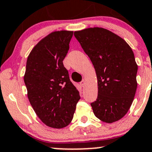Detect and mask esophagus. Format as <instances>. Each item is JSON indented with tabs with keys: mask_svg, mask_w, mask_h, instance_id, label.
<instances>
[{
	"mask_svg": "<svg viewBox=\"0 0 152 152\" xmlns=\"http://www.w3.org/2000/svg\"><path fill=\"white\" fill-rule=\"evenodd\" d=\"M80 85H81L82 87H83L85 85V80H82V82H80Z\"/></svg>",
	"mask_w": 152,
	"mask_h": 152,
	"instance_id": "1",
	"label": "esophagus"
}]
</instances>
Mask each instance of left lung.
I'll list each match as a JSON object with an SVG mask.
<instances>
[{"mask_svg":"<svg viewBox=\"0 0 152 152\" xmlns=\"http://www.w3.org/2000/svg\"><path fill=\"white\" fill-rule=\"evenodd\" d=\"M95 69L98 94L91 103L94 115L112 123L129 111L136 93L138 69L126 42L110 30L90 28L74 33Z\"/></svg>","mask_w":152,"mask_h":152,"instance_id":"obj_1","label":"left lung"}]
</instances>
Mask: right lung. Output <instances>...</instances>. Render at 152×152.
Listing matches in <instances>:
<instances>
[{"label":"right lung","mask_w":152,"mask_h":152,"mask_svg":"<svg viewBox=\"0 0 152 152\" xmlns=\"http://www.w3.org/2000/svg\"><path fill=\"white\" fill-rule=\"evenodd\" d=\"M72 35L67 30L50 33L33 48L26 62L24 82L30 104L45 124L55 129L71 122L80 99L62 62Z\"/></svg>","instance_id":"add662e5"}]
</instances>
